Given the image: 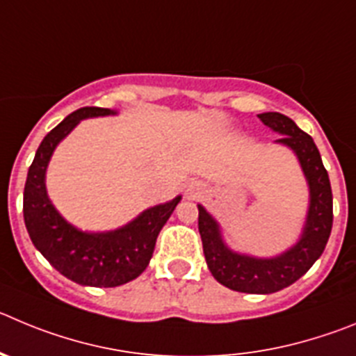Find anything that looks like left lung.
Instances as JSON below:
<instances>
[{"label": "left lung", "instance_id": "8db88e82", "mask_svg": "<svg viewBox=\"0 0 356 356\" xmlns=\"http://www.w3.org/2000/svg\"><path fill=\"white\" fill-rule=\"evenodd\" d=\"M257 116L263 125L282 134L277 143L289 146L296 153L307 176L311 187V207H309L302 240L282 256L273 259H256V257L231 252L220 240L217 222L203 207H197L200 208L197 227L203 240L208 268L220 284L233 291L268 295L288 288L314 265V261L323 254L330 236L334 210H332V187L328 172L323 165L319 149L316 148L311 136L300 130L296 123L284 114L263 113Z\"/></svg>", "mask_w": 356, "mask_h": 356}]
</instances>
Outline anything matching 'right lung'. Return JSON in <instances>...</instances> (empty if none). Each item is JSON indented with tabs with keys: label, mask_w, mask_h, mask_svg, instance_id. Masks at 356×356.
<instances>
[{
	"label": "right lung",
	"mask_w": 356,
	"mask_h": 356,
	"mask_svg": "<svg viewBox=\"0 0 356 356\" xmlns=\"http://www.w3.org/2000/svg\"><path fill=\"white\" fill-rule=\"evenodd\" d=\"M113 114L104 107H81L44 138L29 165L24 185V224L33 245L61 275L77 284L114 288L141 275L152 259L156 236L180 195L171 203L143 211L136 220L111 233L77 231L54 210L45 192V169L58 143L83 118Z\"/></svg>",
	"instance_id": "obj_1"
}]
</instances>
